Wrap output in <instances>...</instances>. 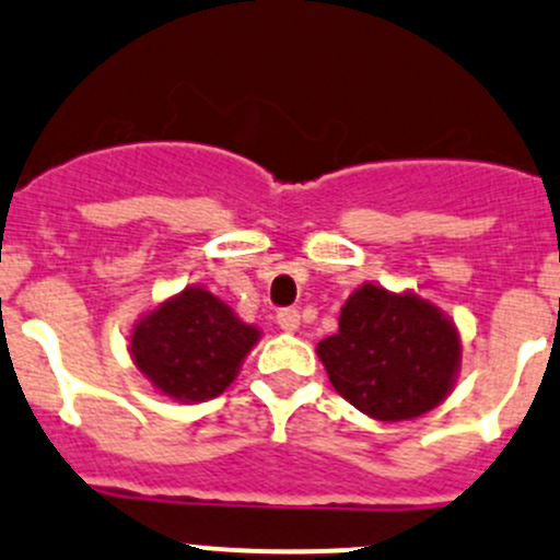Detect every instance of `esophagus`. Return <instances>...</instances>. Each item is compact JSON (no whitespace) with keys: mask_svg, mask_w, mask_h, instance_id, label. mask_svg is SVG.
<instances>
[{"mask_svg":"<svg viewBox=\"0 0 560 560\" xmlns=\"http://www.w3.org/2000/svg\"><path fill=\"white\" fill-rule=\"evenodd\" d=\"M276 322H279L281 330L295 332L298 327H301V314H298L295 308H281V312L276 314Z\"/></svg>","mask_w":560,"mask_h":560,"instance_id":"1","label":"esophagus"}]
</instances>
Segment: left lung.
<instances>
[{
    "mask_svg": "<svg viewBox=\"0 0 560 560\" xmlns=\"http://www.w3.org/2000/svg\"><path fill=\"white\" fill-rule=\"evenodd\" d=\"M330 385L382 422L420 417L442 404L460 365L453 322L415 292L363 284L343 303L338 332L319 341Z\"/></svg>",
    "mask_w": 560,
    "mask_h": 560,
    "instance_id": "left-lung-1",
    "label": "left lung"
}]
</instances>
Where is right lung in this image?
Wrapping results in <instances>:
<instances>
[{"instance_id": "add662e5", "label": "right lung", "mask_w": 560, "mask_h": 560, "mask_svg": "<svg viewBox=\"0 0 560 560\" xmlns=\"http://www.w3.org/2000/svg\"><path fill=\"white\" fill-rule=\"evenodd\" d=\"M257 338L228 303L186 287L135 325L132 360L160 393L189 404L222 395Z\"/></svg>"}]
</instances>
